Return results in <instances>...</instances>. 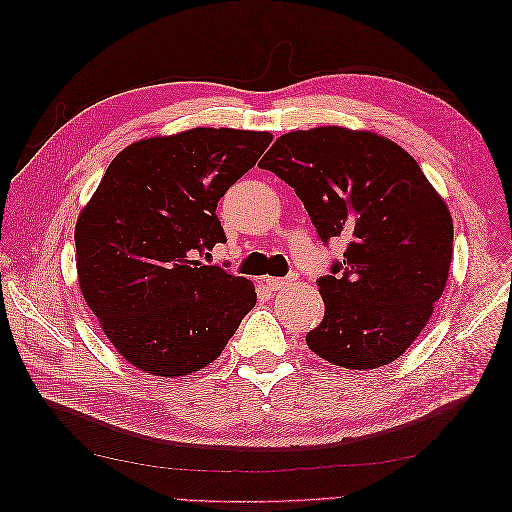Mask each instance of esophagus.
Instances as JSON below:
<instances>
[{
	"label": "esophagus",
	"instance_id": "esophagus-1",
	"mask_svg": "<svg viewBox=\"0 0 512 512\" xmlns=\"http://www.w3.org/2000/svg\"><path fill=\"white\" fill-rule=\"evenodd\" d=\"M265 284H267V288H271V290H282V288H286V286L292 284V277H267Z\"/></svg>",
	"mask_w": 512,
	"mask_h": 512
}]
</instances>
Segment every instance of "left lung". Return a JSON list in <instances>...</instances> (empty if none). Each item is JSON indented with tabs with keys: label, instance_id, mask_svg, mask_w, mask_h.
Returning a JSON list of instances; mask_svg holds the SVG:
<instances>
[{
	"label": "left lung",
	"instance_id": "left-lung-1",
	"mask_svg": "<svg viewBox=\"0 0 512 512\" xmlns=\"http://www.w3.org/2000/svg\"><path fill=\"white\" fill-rule=\"evenodd\" d=\"M297 196L318 239L344 237L318 290L324 318L309 350L346 369L399 359L427 324L453 258V220L421 166L389 138L346 128L297 130L258 162Z\"/></svg>",
	"mask_w": 512,
	"mask_h": 512
}]
</instances>
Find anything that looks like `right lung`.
I'll return each mask as SVG.
<instances>
[{"instance_id":"obj_1","label":"right lung","mask_w":512,"mask_h":512,"mask_svg":"<svg viewBox=\"0 0 512 512\" xmlns=\"http://www.w3.org/2000/svg\"><path fill=\"white\" fill-rule=\"evenodd\" d=\"M271 141L194 128L138 141L106 168L76 222V269L108 342L134 367L194 374L256 305L252 282L198 256L226 241L215 209Z\"/></svg>"}]
</instances>
